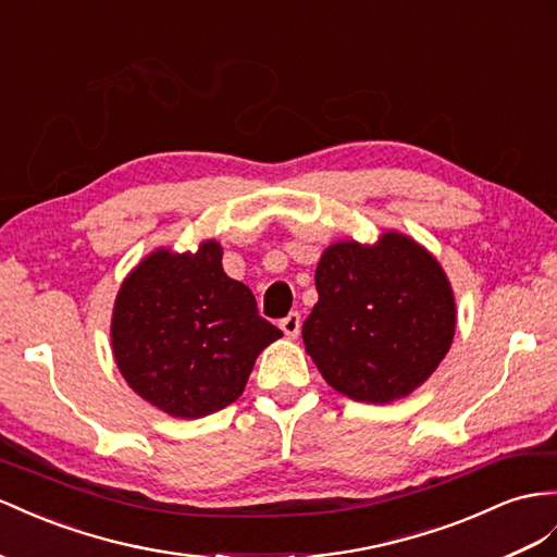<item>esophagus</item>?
I'll use <instances>...</instances> for the list:
<instances>
[{
    "label": "esophagus",
    "mask_w": 557,
    "mask_h": 557,
    "mask_svg": "<svg viewBox=\"0 0 557 557\" xmlns=\"http://www.w3.org/2000/svg\"><path fill=\"white\" fill-rule=\"evenodd\" d=\"M280 330L289 338H296L298 332H301V315H298V312H289L287 318L280 320Z\"/></svg>",
    "instance_id": "34e87169"
}]
</instances>
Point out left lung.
<instances>
[{"label": "left lung", "instance_id": "1", "mask_svg": "<svg viewBox=\"0 0 557 557\" xmlns=\"http://www.w3.org/2000/svg\"><path fill=\"white\" fill-rule=\"evenodd\" d=\"M306 352L334 391L388 405L414 393L445 360L456 298L440 261L414 237L386 231L374 245L338 239L320 256Z\"/></svg>", "mask_w": 557, "mask_h": 557}]
</instances>
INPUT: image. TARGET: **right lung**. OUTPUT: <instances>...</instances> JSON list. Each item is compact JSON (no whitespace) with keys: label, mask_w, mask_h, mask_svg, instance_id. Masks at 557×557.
Returning <instances> with one entry per match:
<instances>
[{"label":"right lung","mask_w":557,"mask_h":557,"mask_svg":"<svg viewBox=\"0 0 557 557\" xmlns=\"http://www.w3.org/2000/svg\"><path fill=\"white\" fill-rule=\"evenodd\" d=\"M221 261L216 239L183 253L157 247L124 277L112 308L120 374L174 419H202L233 405L256 358L282 336Z\"/></svg>","instance_id":"right-lung-1"}]
</instances>
